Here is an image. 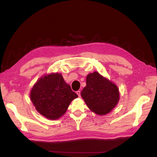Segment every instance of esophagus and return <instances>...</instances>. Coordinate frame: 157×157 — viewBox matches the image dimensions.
<instances>
[{
    "label": "esophagus",
    "mask_w": 157,
    "mask_h": 157,
    "mask_svg": "<svg viewBox=\"0 0 157 157\" xmlns=\"http://www.w3.org/2000/svg\"><path fill=\"white\" fill-rule=\"evenodd\" d=\"M76 93H77V94L78 95L79 97H80V96H81V92L78 90V91H77V92H76Z\"/></svg>",
    "instance_id": "1"
}]
</instances>
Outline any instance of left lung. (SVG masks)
<instances>
[{
    "label": "left lung",
    "mask_w": 157,
    "mask_h": 157,
    "mask_svg": "<svg viewBox=\"0 0 157 157\" xmlns=\"http://www.w3.org/2000/svg\"><path fill=\"white\" fill-rule=\"evenodd\" d=\"M81 96L89 109L100 115H106L115 107L119 99L116 85L98 72L90 73Z\"/></svg>",
    "instance_id": "1"
}]
</instances>
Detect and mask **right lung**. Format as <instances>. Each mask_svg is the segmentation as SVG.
<instances>
[{
  "label": "right lung",
  "instance_id": "right-lung-1",
  "mask_svg": "<svg viewBox=\"0 0 157 157\" xmlns=\"http://www.w3.org/2000/svg\"><path fill=\"white\" fill-rule=\"evenodd\" d=\"M78 97L60 73L45 75L33 87L30 98L36 109L49 119L65 114L70 103Z\"/></svg>",
  "mask_w": 157,
  "mask_h": 157
}]
</instances>
